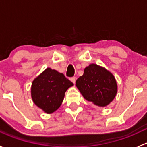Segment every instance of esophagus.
<instances>
[{"instance_id":"1","label":"esophagus","mask_w":147,"mask_h":147,"mask_svg":"<svg viewBox=\"0 0 147 147\" xmlns=\"http://www.w3.org/2000/svg\"><path fill=\"white\" fill-rule=\"evenodd\" d=\"M70 80L72 81L73 83H75V81H76V78H75V77H72V78H70Z\"/></svg>"}]
</instances>
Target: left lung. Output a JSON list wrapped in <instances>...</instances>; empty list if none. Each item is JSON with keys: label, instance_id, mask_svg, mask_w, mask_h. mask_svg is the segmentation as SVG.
Masks as SVG:
<instances>
[{"label": "left lung", "instance_id": "obj_1", "mask_svg": "<svg viewBox=\"0 0 147 147\" xmlns=\"http://www.w3.org/2000/svg\"><path fill=\"white\" fill-rule=\"evenodd\" d=\"M76 86L85 100L99 107L109 105L117 92L114 75L96 64L85 67L83 75L77 80Z\"/></svg>", "mask_w": 147, "mask_h": 147}]
</instances>
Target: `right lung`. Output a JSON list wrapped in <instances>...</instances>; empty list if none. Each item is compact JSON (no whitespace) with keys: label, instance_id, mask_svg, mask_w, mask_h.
<instances>
[{"label":"right lung","instance_id":"1","mask_svg":"<svg viewBox=\"0 0 147 147\" xmlns=\"http://www.w3.org/2000/svg\"><path fill=\"white\" fill-rule=\"evenodd\" d=\"M72 85L63 73L48 67L32 81V101L46 113L51 114L60 107L65 92Z\"/></svg>","mask_w":147,"mask_h":147}]
</instances>
